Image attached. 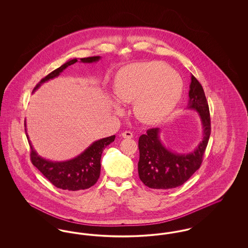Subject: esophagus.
I'll return each instance as SVG.
<instances>
[{"label":"esophagus","mask_w":248,"mask_h":248,"mask_svg":"<svg viewBox=\"0 0 248 248\" xmlns=\"http://www.w3.org/2000/svg\"><path fill=\"white\" fill-rule=\"evenodd\" d=\"M122 137H123L124 139L130 140V139L133 138V134H132V132H130V131H125V132L122 133Z\"/></svg>","instance_id":"obj_1"}]
</instances>
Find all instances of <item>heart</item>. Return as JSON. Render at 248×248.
<instances>
[{
    "instance_id": "heart-1",
    "label": "heart",
    "mask_w": 248,
    "mask_h": 248,
    "mask_svg": "<svg viewBox=\"0 0 248 248\" xmlns=\"http://www.w3.org/2000/svg\"><path fill=\"white\" fill-rule=\"evenodd\" d=\"M183 91V81L176 71L159 61L131 64L119 71L114 94L123 104H133L137 118L154 124L165 118L177 105ZM117 113L123 108L114 104Z\"/></svg>"
}]
</instances>
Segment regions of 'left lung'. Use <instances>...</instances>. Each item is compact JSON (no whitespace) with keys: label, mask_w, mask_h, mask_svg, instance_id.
Segmentation results:
<instances>
[{"label":"left lung","mask_w":248,"mask_h":248,"mask_svg":"<svg viewBox=\"0 0 248 248\" xmlns=\"http://www.w3.org/2000/svg\"><path fill=\"white\" fill-rule=\"evenodd\" d=\"M188 108L200 116L203 134L197 148L189 154H177L166 149L159 138V128L147 130L139 140V176L151 189H167L184 184L200 168L211 134L209 107L199 81L191 75Z\"/></svg>","instance_id":"obj_1"}]
</instances>
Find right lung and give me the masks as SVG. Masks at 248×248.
Listing matches in <instances>:
<instances>
[{
	"label": "right lung",
	"instance_id": "obj_1",
	"mask_svg": "<svg viewBox=\"0 0 248 248\" xmlns=\"http://www.w3.org/2000/svg\"><path fill=\"white\" fill-rule=\"evenodd\" d=\"M99 59L100 57H89L80 59V60L83 63H92L97 61ZM77 61V59L69 60L57 70L49 73L37 83L33 91L38 89L42 83H46L48 80L55 77H58L60 72H62L69 66L76 63ZM27 138L29 140L28 135ZM114 140L115 136H110L108 138L94 141L80 155L65 162H52L42 158L36 153L32 145L31 144V141L29 140L31 145V161L32 165L37 167V169L54 186L59 189L67 190L88 189L96 183L100 175L101 154L107 146L114 141Z\"/></svg>",
	"mask_w": 248,
	"mask_h": 248
}]
</instances>
